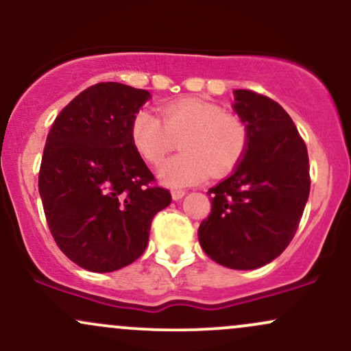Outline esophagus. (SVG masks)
Returning a JSON list of instances; mask_svg holds the SVG:
<instances>
[{
  "label": "esophagus",
  "instance_id": "esophagus-1",
  "mask_svg": "<svg viewBox=\"0 0 351 351\" xmlns=\"http://www.w3.org/2000/svg\"><path fill=\"white\" fill-rule=\"evenodd\" d=\"M184 195H186V193H184V189H171V198L175 201L181 199Z\"/></svg>",
  "mask_w": 351,
  "mask_h": 351
}]
</instances>
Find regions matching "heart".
Listing matches in <instances>:
<instances>
[{"instance_id":"obj_1","label":"heart","mask_w":351,"mask_h":351,"mask_svg":"<svg viewBox=\"0 0 351 351\" xmlns=\"http://www.w3.org/2000/svg\"><path fill=\"white\" fill-rule=\"evenodd\" d=\"M158 115L138 112L130 125L132 145L148 165H160L180 142L181 155L160 168L168 186H189L209 175L226 176L247 153L251 132L241 115L217 104L195 97L178 99L160 108Z\"/></svg>"}]
</instances>
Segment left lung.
Masks as SVG:
<instances>
[{"label": "left lung", "instance_id": "left-lung-1", "mask_svg": "<svg viewBox=\"0 0 351 351\" xmlns=\"http://www.w3.org/2000/svg\"><path fill=\"white\" fill-rule=\"evenodd\" d=\"M234 110L251 140L229 178L208 191L211 213L198 229L203 251L237 271L269 264L299 228L310 193L308 153L291 115L276 100L234 90Z\"/></svg>", "mask_w": 351, "mask_h": 351}]
</instances>
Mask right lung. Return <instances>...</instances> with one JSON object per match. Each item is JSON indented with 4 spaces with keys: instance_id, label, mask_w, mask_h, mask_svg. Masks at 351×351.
<instances>
[{
    "instance_id": "right-lung-1",
    "label": "right lung",
    "mask_w": 351,
    "mask_h": 351,
    "mask_svg": "<svg viewBox=\"0 0 351 351\" xmlns=\"http://www.w3.org/2000/svg\"><path fill=\"white\" fill-rule=\"evenodd\" d=\"M148 90L100 82L56 117L39 168V195L56 244L92 272L132 264L148 244L168 189L136 153L130 125Z\"/></svg>"
}]
</instances>
